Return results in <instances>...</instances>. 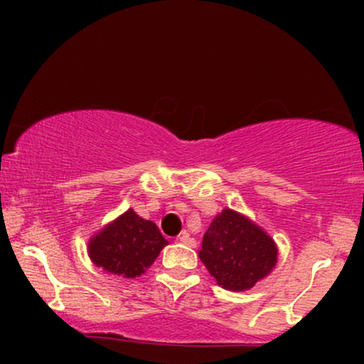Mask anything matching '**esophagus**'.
I'll use <instances>...</instances> for the list:
<instances>
[{
    "label": "esophagus",
    "instance_id": "esophagus-1",
    "mask_svg": "<svg viewBox=\"0 0 364 364\" xmlns=\"http://www.w3.org/2000/svg\"><path fill=\"white\" fill-rule=\"evenodd\" d=\"M178 240H179V241H181V243H183V245L190 246V248H195V246H196V241H195V240H193V237H191L190 235H188V232H183V235H181V236H179V237H178Z\"/></svg>",
    "mask_w": 364,
    "mask_h": 364
}]
</instances>
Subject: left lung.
Returning <instances> with one entry per match:
<instances>
[{
    "instance_id": "left-lung-1",
    "label": "left lung",
    "mask_w": 364,
    "mask_h": 364,
    "mask_svg": "<svg viewBox=\"0 0 364 364\" xmlns=\"http://www.w3.org/2000/svg\"><path fill=\"white\" fill-rule=\"evenodd\" d=\"M200 260L229 291H246L272 270L277 246L243 215L225 208L203 235Z\"/></svg>"
}]
</instances>
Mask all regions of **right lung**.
<instances>
[{
    "label": "right lung",
    "mask_w": 364,
    "mask_h": 364,
    "mask_svg": "<svg viewBox=\"0 0 364 364\" xmlns=\"http://www.w3.org/2000/svg\"><path fill=\"white\" fill-rule=\"evenodd\" d=\"M166 245L168 241L157 225L129 208L92 237L89 255L95 265L107 272L133 279L152 265Z\"/></svg>",
    "instance_id": "right-lung-1"
}]
</instances>
